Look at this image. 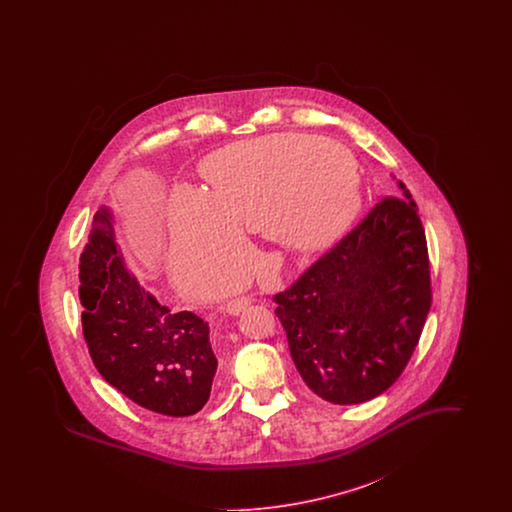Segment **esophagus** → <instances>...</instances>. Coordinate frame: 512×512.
Listing matches in <instances>:
<instances>
[{
  "instance_id": "34e87169",
  "label": "esophagus",
  "mask_w": 512,
  "mask_h": 512,
  "mask_svg": "<svg viewBox=\"0 0 512 512\" xmlns=\"http://www.w3.org/2000/svg\"><path fill=\"white\" fill-rule=\"evenodd\" d=\"M251 303H253V299H251V297H238V299H230V301H226L222 309H224L228 315L236 317V315L244 313L245 309H247Z\"/></svg>"
}]
</instances>
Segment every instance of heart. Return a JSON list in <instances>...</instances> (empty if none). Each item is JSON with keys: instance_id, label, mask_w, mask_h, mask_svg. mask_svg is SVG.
I'll return each mask as SVG.
<instances>
[{"instance_id": "b5f03b06", "label": "heart", "mask_w": 512, "mask_h": 512, "mask_svg": "<svg viewBox=\"0 0 512 512\" xmlns=\"http://www.w3.org/2000/svg\"><path fill=\"white\" fill-rule=\"evenodd\" d=\"M203 176L209 192L178 186L169 203L172 272L192 288L249 265L244 230L311 253L340 238L363 199L351 151L305 134L226 146L207 157Z\"/></svg>"}]
</instances>
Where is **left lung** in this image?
I'll list each match as a JSON object with an SVG mask.
<instances>
[{
  "label": "left lung",
  "instance_id": "8db88e82",
  "mask_svg": "<svg viewBox=\"0 0 512 512\" xmlns=\"http://www.w3.org/2000/svg\"><path fill=\"white\" fill-rule=\"evenodd\" d=\"M286 292L274 295L293 363L309 390L357 405L401 376L432 305L418 209L403 182Z\"/></svg>",
  "mask_w": 512,
  "mask_h": 512
}]
</instances>
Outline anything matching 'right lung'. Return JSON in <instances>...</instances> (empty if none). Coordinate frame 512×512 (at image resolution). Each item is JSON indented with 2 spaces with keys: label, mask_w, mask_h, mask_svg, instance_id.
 <instances>
[{
  "label": "right lung",
  "mask_w": 512,
  "mask_h": 512,
  "mask_svg": "<svg viewBox=\"0 0 512 512\" xmlns=\"http://www.w3.org/2000/svg\"><path fill=\"white\" fill-rule=\"evenodd\" d=\"M78 268L82 332L99 374L147 411H201L219 366L209 324L190 311L172 313L138 282L105 205L94 217Z\"/></svg>",
  "instance_id": "1"
}]
</instances>
